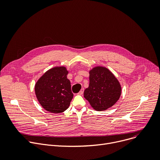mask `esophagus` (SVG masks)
Masks as SVG:
<instances>
[{"mask_svg": "<svg viewBox=\"0 0 160 160\" xmlns=\"http://www.w3.org/2000/svg\"><path fill=\"white\" fill-rule=\"evenodd\" d=\"M83 94V89H82L80 91V92L78 93V94H79V95H82Z\"/></svg>", "mask_w": 160, "mask_h": 160, "instance_id": "34e87169", "label": "esophagus"}]
</instances>
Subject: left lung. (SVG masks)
<instances>
[{
    "label": "left lung",
    "mask_w": 160,
    "mask_h": 160,
    "mask_svg": "<svg viewBox=\"0 0 160 160\" xmlns=\"http://www.w3.org/2000/svg\"><path fill=\"white\" fill-rule=\"evenodd\" d=\"M121 93V85L109 69L97 66L89 71V85L83 96L94 110L109 109L119 100Z\"/></svg>",
    "instance_id": "8db88e82"
}]
</instances>
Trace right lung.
Returning <instances> with one entry per match:
<instances>
[{"mask_svg":"<svg viewBox=\"0 0 160 160\" xmlns=\"http://www.w3.org/2000/svg\"><path fill=\"white\" fill-rule=\"evenodd\" d=\"M66 67L58 66L47 71L36 82L37 98L45 110L52 113L65 111L70 105L73 94L71 82L67 78Z\"/></svg>","mask_w":160,"mask_h":160,"instance_id":"right-lung-1","label":"right lung"}]
</instances>
